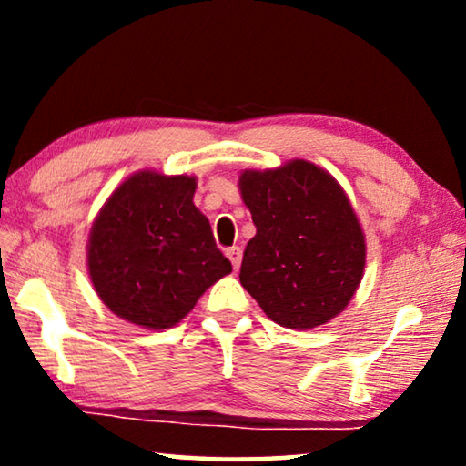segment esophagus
Returning <instances> with one entry per match:
<instances>
[{
  "mask_svg": "<svg viewBox=\"0 0 466 466\" xmlns=\"http://www.w3.org/2000/svg\"><path fill=\"white\" fill-rule=\"evenodd\" d=\"M227 257H228V260H231L233 269L238 271V269H239V265H241V248H238V246L228 248V250H227Z\"/></svg>",
  "mask_w": 466,
  "mask_h": 466,
  "instance_id": "1",
  "label": "esophagus"
}]
</instances>
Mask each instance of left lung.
<instances>
[{"label": "left lung", "instance_id": "8db88e82", "mask_svg": "<svg viewBox=\"0 0 466 466\" xmlns=\"http://www.w3.org/2000/svg\"><path fill=\"white\" fill-rule=\"evenodd\" d=\"M239 190L257 227L241 260V286L279 327L308 330L333 320L352 301L367 257L346 190L303 158L246 169Z\"/></svg>", "mask_w": 466, "mask_h": 466}]
</instances>
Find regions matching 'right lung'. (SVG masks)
<instances>
[{
	"label": "right lung",
	"instance_id": "add662e5",
	"mask_svg": "<svg viewBox=\"0 0 466 466\" xmlns=\"http://www.w3.org/2000/svg\"><path fill=\"white\" fill-rule=\"evenodd\" d=\"M195 176L137 171L93 222L88 276L123 320L161 330L182 320L209 286L233 271L195 208Z\"/></svg>",
	"mask_w": 466,
	"mask_h": 466
}]
</instances>
